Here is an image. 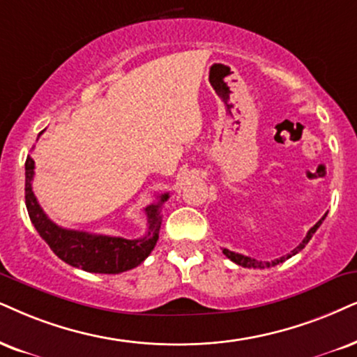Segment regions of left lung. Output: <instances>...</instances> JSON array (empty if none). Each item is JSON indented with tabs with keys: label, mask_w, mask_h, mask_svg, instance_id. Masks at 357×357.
I'll return each instance as SVG.
<instances>
[{
	"label": "left lung",
	"mask_w": 357,
	"mask_h": 357,
	"mask_svg": "<svg viewBox=\"0 0 357 357\" xmlns=\"http://www.w3.org/2000/svg\"><path fill=\"white\" fill-rule=\"evenodd\" d=\"M324 218H326V214H324L323 218L319 219L318 222L314 224L313 227L310 229L308 234H306V237L303 238V242H301L300 245L296 247V249L291 252V254H288V255H285V257H280V259H275V260H272V261H259V260L252 259V257H245V255H242V254H236V252H231V250H227V249H224L222 252H224V255L227 257V259H231V260L234 261V264L241 265V267H247V268H268V267H275V265L282 264V261H285L287 259H290L291 255L298 254V252H300L301 249H303V247L306 245V243L310 242V238L313 237V234L318 231V227H319V225H321V222L324 220Z\"/></svg>",
	"instance_id": "left-lung-1"
}]
</instances>
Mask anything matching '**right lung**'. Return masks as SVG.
<instances>
[{
  "label": "right lung",
  "mask_w": 357,
  "mask_h": 357,
  "mask_svg": "<svg viewBox=\"0 0 357 357\" xmlns=\"http://www.w3.org/2000/svg\"><path fill=\"white\" fill-rule=\"evenodd\" d=\"M24 168L26 207L31 222L54 254L66 264L92 273H121L138 267L155 249L161 229L160 207L168 201V192L161 194L156 204H150L145 209L148 218V232L145 237L130 241L123 237L98 236V234L59 227L57 224H54L39 206L33 192L31 181L34 178V160L29 155L26 158Z\"/></svg>",
  "instance_id": "1"
}]
</instances>
